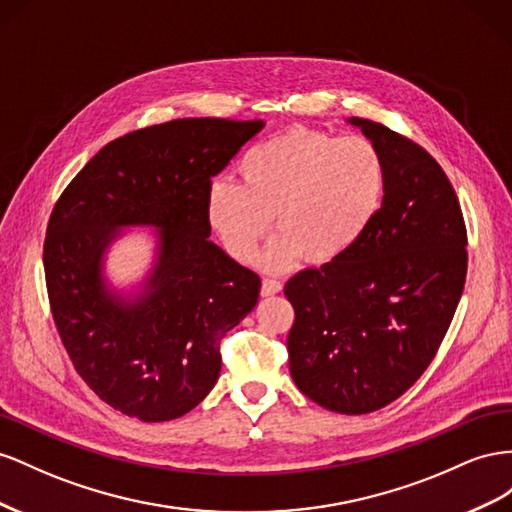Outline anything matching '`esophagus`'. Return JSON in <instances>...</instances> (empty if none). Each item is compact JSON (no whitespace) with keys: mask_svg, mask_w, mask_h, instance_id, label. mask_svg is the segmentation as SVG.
I'll return each instance as SVG.
<instances>
[{"mask_svg":"<svg viewBox=\"0 0 512 512\" xmlns=\"http://www.w3.org/2000/svg\"><path fill=\"white\" fill-rule=\"evenodd\" d=\"M281 289H283V283H281V281L264 279V283H261V296H274V294H279Z\"/></svg>","mask_w":512,"mask_h":512,"instance_id":"obj_1","label":"esophagus"}]
</instances>
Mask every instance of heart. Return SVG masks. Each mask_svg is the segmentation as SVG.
<instances>
[{"mask_svg": "<svg viewBox=\"0 0 512 512\" xmlns=\"http://www.w3.org/2000/svg\"><path fill=\"white\" fill-rule=\"evenodd\" d=\"M240 184L216 182L208 195L210 223L231 257L251 261L261 253L268 272H285L309 259L328 266L347 257L379 216L386 195V163L364 137H334L289 130L248 150Z\"/></svg>", "mask_w": 512, "mask_h": 512, "instance_id": "b5f03b06", "label": "heart"}]
</instances>
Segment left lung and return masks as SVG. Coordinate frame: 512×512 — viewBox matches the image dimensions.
<instances>
[{"label":"left lung","instance_id":"8db88e82","mask_svg":"<svg viewBox=\"0 0 512 512\" xmlns=\"http://www.w3.org/2000/svg\"><path fill=\"white\" fill-rule=\"evenodd\" d=\"M386 163L375 223L347 257L285 285L296 386L330 412L382 410L437 354L463 294L467 231L437 160L384 124L352 118Z\"/></svg>","mask_w":512,"mask_h":512}]
</instances>
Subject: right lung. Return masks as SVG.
Listing matches in <instances>:
<instances>
[{
	"label": "right lung",
	"mask_w": 512,
	"mask_h": 512,
	"mask_svg": "<svg viewBox=\"0 0 512 512\" xmlns=\"http://www.w3.org/2000/svg\"><path fill=\"white\" fill-rule=\"evenodd\" d=\"M261 120L186 118L107 143L57 199L45 238L51 313L77 373L130 418L165 422L199 405L221 341L255 309L259 276L210 240L208 195ZM156 226L157 261L133 297L106 285L120 226Z\"/></svg>",
	"instance_id": "add662e5"
}]
</instances>
